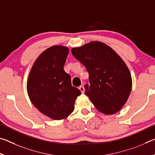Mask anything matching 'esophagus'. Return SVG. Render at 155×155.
Listing matches in <instances>:
<instances>
[{
  "label": "esophagus",
  "instance_id": "34e87169",
  "mask_svg": "<svg viewBox=\"0 0 155 155\" xmlns=\"http://www.w3.org/2000/svg\"><path fill=\"white\" fill-rule=\"evenodd\" d=\"M79 90H80V91H81V93H82V94L85 92V88H84V87H83V86H80Z\"/></svg>",
  "mask_w": 155,
  "mask_h": 155
}]
</instances>
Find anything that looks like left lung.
I'll return each mask as SVG.
<instances>
[{"label": "left lung", "mask_w": 155, "mask_h": 155, "mask_svg": "<svg viewBox=\"0 0 155 155\" xmlns=\"http://www.w3.org/2000/svg\"><path fill=\"white\" fill-rule=\"evenodd\" d=\"M72 53L86 68L89 83L85 94L99 111L114 114L126 103L132 87V78L127 65L111 48L100 41H92Z\"/></svg>", "instance_id": "1"}]
</instances>
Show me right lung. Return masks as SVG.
Instances as JSON below:
<instances>
[{"mask_svg": "<svg viewBox=\"0 0 155 155\" xmlns=\"http://www.w3.org/2000/svg\"><path fill=\"white\" fill-rule=\"evenodd\" d=\"M69 52L67 47L46 49L34 63L27 81L28 96L41 113L53 120H61L74 109L81 91L72 86L71 77L64 66Z\"/></svg>", "mask_w": 155, "mask_h": 155, "instance_id": "obj_1", "label": "right lung"}]
</instances>
